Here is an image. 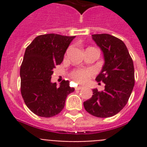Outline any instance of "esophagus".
<instances>
[{
    "mask_svg": "<svg viewBox=\"0 0 147 147\" xmlns=\"http://www.w3.org/2000/svg\"><path fill=\"white\" fill-rule=\"evenodd\" d=\"M82 88V86H78V87L76 88V90H80Z\"/></svg>",
    "mask_w": 147,
    "mask_h": 147,
    "instance_id": "1",
    "label": "esophagus"
}]
</instances>
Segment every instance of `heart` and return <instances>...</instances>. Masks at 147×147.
Returning <instances> with one entry per match:
<instances>
[{"label":"heart","instance_id":"obj_1","mask_svg":"<svg viewBox=\"0 0 147 147\" xmlns=\"http://www.w3.org/2000/svg\"><path fill=\"white\" fill-rule=\"evenodd\" d=\"M92 75V72L88 69H76L71 72V78L76 83L83 84L88 80L89 77Z\"/></svg>","mask_w":147,"mask_h":147}]
</instances>
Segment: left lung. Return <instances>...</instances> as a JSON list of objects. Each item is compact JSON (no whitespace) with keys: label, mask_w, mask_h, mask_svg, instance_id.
Returning <instances> with one entry per match:
<instances>
[{"label":"left lung","mask_w":147,"mask_h":147,"mask_svg":"<svg viewBox=\"0 0 147 147\" xmlns=\"http://www.w3.org/2000/svg\"><path fill=\"white\" fill-rule=\"evenodd\" d=\"M105 57L98 82L105 83V90H92L93 95L84 102L86 111L98 117L117 114L127 105L135 83L134 62L124 42L114 36L101 33L92 35ZM100 84V83H99Z\"/></svg>","instance_id":"left-lung-1"}]
</instances>
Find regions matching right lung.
<instances>
[{"instance_id": "right-lung-1", "label": "right lung", "mask_w": 147, "mask_h": 147, "mask_svg": "<svg viewBox=\"0 0 147 147\" xmlns=\"http://www.w3.org/2000/svg\"><path fill=\"white\" fill-rule=\"evenodd\" d=\"M74 38L55 33L40 35L26 47L20 70V92L27 107L38 116L59 114L68 94L75 91L69 81H62L59 87L51 82L53 69L62 63Z\"/></svg>"}]
</instances>
